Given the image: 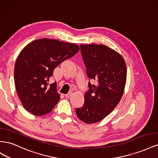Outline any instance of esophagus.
I'll return each mask as SVG.
<instances>
[{
	"mask_svg": "<svg viewBox=\"0 0 158 158\" xmlns=\"http://www.w3.org/2000/svg\"><path fill=\"white\" fill-rule=\"evenodd\" d=\"M72 95H73V93H72V92H69V94L65 95V97H66V98H70V97L72 96Z\"/></svg>",
	"mask_w": 158,
	"mask_h": 158,
	"instance_id": "obj_1",
	"label": "esophagus"
}]
</instances>
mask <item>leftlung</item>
Instances as JSON below:
<instances>
[{
    "instance_id": "obj_1",
    "label": "left lung",
    "mask_w": 158,
    "mask_h": 158,
    "mask_svg": "<svg viewBox=\"0 0 158 158\" xmlns=\"http://www.w3.org/2000/svg\"><path fill=\"white\" fill-rule=\"evenodd\" d=\"M88 78L96 85L88 82L83 107L76 109L81 121L96 123L106 118L120 102L127 82V65L118 52L104 45H80Z\"/></svg>"
}]
</instances>
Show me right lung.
I'll return each mask as SVG.
<instances>
[{
  "instance_id": "add662e5",
  "label": "right lung",
  "mask_w": 158,
  "mask_h": 158,
  "mask_svg": "<svg viewBox=\"0 0 158 158\" xmlns=\"http://www.w3.org/2000/svg\"><path fill=\"white\" fill-rule=\"evenodd\" d=\"M78 45L57 40H37L18 55L14 68V82L23 107L36 116L50 113L60 100L56 84L49 85L55 69L78 52Z\"/></svg>"
}]
</instances>
